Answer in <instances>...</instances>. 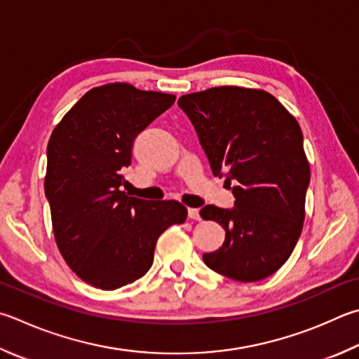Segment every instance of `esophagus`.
Returning a JSON list of instances; mask_svg holds the SVG:
<instances>
[{"instance_id": "34e87169", "label": "esophagus", "mask_w": 359, "mask_h": 359, "mask_svg": "<svg viewBox=\"0 0 359 359\" xmlns=\"http://www.w3.org/2000/svg\"><path fill=\"white\" fill-rule=\"evenodd\" d=\"M188 217H190L191 219H196V221H199V219H201L199 208H188Z\"/></svg>"}]
</instances>
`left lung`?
<instances>
[{"mask_svg":"<svg viewBox=\"0 0 359 359\" xmlns=\"http://www.w3.org/2000/svg\"><path fill=\"white\" fill-rule=\"evenodd\" d=\"M213 175L232 184L233 208L205 205L224 227L223 246L202 256L213 271L254 283L281 269L302 236L311 171L298 122L262 89L218 86L182 95Z\"/></svg>","mask_w":359,"mask_h":359,"instance_id":"left-lung-1","label":"left lung"}]
</instances>
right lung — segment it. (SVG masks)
I'll return each mask as SVG.
<instances>
[{
  "mask_svg": "<svg viewBox=\"0 0 359 359\" xmlns=\"http://www.w3.org/2000/svg\"><path fill=\"white\" fill-rule=\"evenodd\" d=\"M175 95L109 83L88 90L62 117L47 147L45 196L56 245L84 283L114 290L144 276L157 240L187 219L177 201L121 191L133 141Z\"/></svg>",
  "mask_w": 359,
  "mask_h": 359,
  "instance_id": "right-lung-1",
  "label": "right lung"
}]
</instances>
